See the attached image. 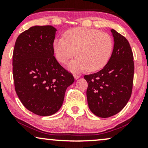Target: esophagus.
<instances>
[{
    "mask_svg": "<svg viewBox=\"0 0 148 148\" xmlns=\"http://www.w3.org/2000/svg\"><path fill=\"white\" fill-rule=\"evenodd\" d=\"M73 76H74V79H79L80 78V76L79 74H78L77 73H74V74H73Z\"/></svg>",
    "mask_w": 148,
    "mask_h": 148,
    "instance_id": "obj_1",
    "label": "esophagus"
}]
</instances>
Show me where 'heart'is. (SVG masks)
Listing matches in <instances>:
<instances>
[{
	"mask_svg": "<svg viewBox=\"0 0 148 148\" xmlns=\"http://www.w3.org/2000/svg\"><path fill=\"white\" fill-rule=\"evenodd\" d=\"M62 37L55 39L53 49L56 59L66 63L76 53L77 57L70 62L68 68L73 72L88 69L97 71L103 68L111 56L113 42L106 33L92 28H75L67 30Z\"/></svg>",
	"mask_w": 148,
	"mask_h": 148,
	"instance_id": "heart-1",
	"label": "heart"
}]
</instances>
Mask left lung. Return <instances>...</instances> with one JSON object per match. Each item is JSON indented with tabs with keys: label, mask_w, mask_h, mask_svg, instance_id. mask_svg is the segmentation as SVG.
<instances>
[{
	"label": "left lung",
	"mask_w": 148,
	"mask_h": 148,
	"mask_svg": "<svg viewBox=\"0 0 148 148\" xmlns=\"http://www.w3.org/2000/svg\"><path fill=\"white\" fill-rule=\"evenodd\" d=\"M114 45L109 60L101 70L85 75L86 95L92 113L100 118L113 116L126 106L133 86V53L125 37L111 29Z\"/></svg>",
	"instance_id": "1"
}]
</instances>
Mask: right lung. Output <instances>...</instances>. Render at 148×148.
<instances>
[{"label": "right lung", "mask_w": 148, "mask_h": 148, "mask_svg": "<svg viewBox=\"0 0 148 148\" xmlns=\"http://www.w3.org/2000/svg\"><path fill=\"white\" fill-rule=\"evenodd\" d=\"M56 31L52 25L30 27L18 35L13 51L16 94L28 111L40 116L58 111L66 89L74 81L53 56Z\"/></svg>", "instance_id": "1"}]
</instances>
